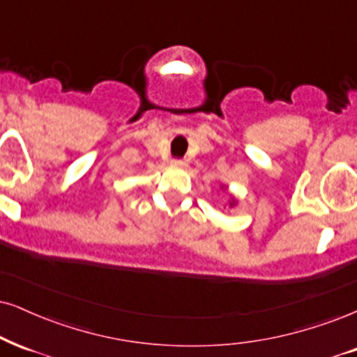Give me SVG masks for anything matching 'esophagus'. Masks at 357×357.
Returning <instances> with one entry per match:
<instances>
[{
	"mask_svg": "<svg viewBox=\"0 0 357 357\" xmlns=\"http://www.w3.org/2000/svg\"><path fill=\"white\" fill-rule=\"evenodd\" d=\"M172 165L177 167V169H185V167H188V160L187 158H180V160L175 158V160H172Z\"/></svg>",
	"mask_w": 357,
	"mask_h": 357,
	"instance_id": "1",
	"label": "esophagus"
}]
</instances>
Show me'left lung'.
<instances>
[{"label":"left lung","mask_w":357,"mask_h":357,"mask_svg":"<svg viewBox=\"0 0 357 357\" xmlns=\"http://www.w3.org/2000/svg\"><path fill=\"white\" fill-rule=\"evenodd\" d=\"M220 188H222V190H225L227 192V195H228V202H227V208H233V206H236V204H238V200L235 199V195H231V193H228V187L227 185H220Z\"/></svg>","instance_id":"obj_1"}]
</instances>
